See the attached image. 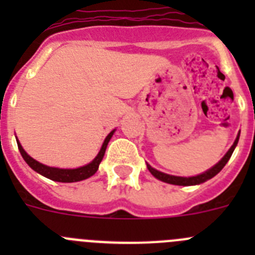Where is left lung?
Instances as JSON below:
<instances>
[{"label":"left lung","mask_w":255,"mask_h":255,"mask_svg":"<svg viewBox=\"0 0 255 255\" xmlns=\"http://www.w3.org/2000/svg\"><path fill=\"white\" fill-rule=\"evenodd\" d=\"M239 138H240V132H239L238 136H236L235 141H234V144L231 145V148H230V149L227 150L226 154H225L224 157L221 158V161L218 162V163H216L213 167H211L209 170H207L206 172L199 173V175H197V176H190V177L173 176V175H168V173H164V172H161V171H158V170H155V168H153L152 166L148 163H147V168L149 170V172L152 173L155 179L161 180V181H163V182H167V184H172V185H181V186L199 185V184H202V182H206L207 180L212 179V177H215L216 175H217V173L225 167V164L229 162L230 157L233 155L234 150H235L236 145H238Z\"/></svg>","instance_id":"obj_1"}]
</instances>
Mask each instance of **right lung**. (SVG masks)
Returning a JSON list of instances; mask_svg holds the SVG:
<instances>
[{"label": "right lung", "mask_w": 255, "mask_h": 255, "mask_svg": "<svg viewBox=\"0 0 255 255\" xmlns=\"http://www.w3.org/2000/svg\"><path fill=\"white\" fill-rule=\"evenodd\" d=\"M116 129L112 130L110 134L106 136L105 141H103L102 147H101L100 152L96 155V158L92 162H89L85 166H82V167L78 168H58V167H49V166H46V164L40 163V162L35 161L34 158H31L30 155L24 150V148L21 147L19 140L17 141V147H19L20 153H21L22 158L26 163L30 166L35 172L40 173L42 176L47 177L49 180H53V181L58 182H76V181H82V180L88 179V177L93 176L94 173L97 172L98 167H100L101 161L103 159V155H105L106 148H107V144L110 141V139L112 138V135L115 134Z\"/></svg>", "instance_id": "add662e5"}]
</instances>
